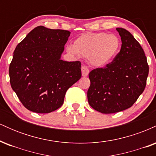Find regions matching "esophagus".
I'll return each mask as SVG.
<instances>
[{
  "label": "esophagus",
  "instance_id": "esophagus-1",
  "mask_svg": "<svg viewBox=\"0 0 156 156\" xmlns=\"http://www.w3.org/2000/svg\"><path fill=\"white\" fill-rule=\"evenodd\" d=\"M81 72H82V76L83 77H86L89 75V69L88 68V67H87V66H83V67H81Z\"/></svg>",
  "mask_w": 156,
  "mask_h": 156
}]
</instances>
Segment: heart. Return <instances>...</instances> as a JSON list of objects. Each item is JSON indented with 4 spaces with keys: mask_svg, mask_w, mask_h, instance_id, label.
I'll use <instances>...</instances> for the list:
<instances>
[{
    "mask_svg": "<svg viewBox=\"0 0 156 156\" xmlns=\"http://www.w3.org/2000/svg\"><path fill=\"white\" fill-rule=\"evenodd\" d=\"M120 48V41L116 35L104 32L85 33L75 39L73 46L67 51L75 55H82L89 58L95 67H103L112 62Z\"/></svg>",
    "mask_w": 156,
    "mask_h": 156,
    "instance_id": "b5f03b06",
    "label": "heart"
}]
</instances>
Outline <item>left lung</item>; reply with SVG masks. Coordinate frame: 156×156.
<instances>
[{
	"mask_svg": "<svg viewBox=\"0 0 156 156\" xmlns=\"http://www.w3.org/2000/svg\"><path fill=\"white\" fill-rule=\"evenodd\" d=\"M117 31L122 46L112 62L89 74V104L102 114H113L130 108L144 92L149 65L140 44L129 31Z\"/></svg>",
	"mask_w": 156,
	"mask_h": 156,
	"instance_id": "left-lung-1",
	"label": "left lung"
}]
</instances>
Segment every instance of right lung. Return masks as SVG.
Instances as JSON below:
<instances>
[{"label":"right lung","instance_id":"add662e5","mask_svg":"<svg viewBox=\"0 0 156 156\" xmlns=\"http://www.w3.org/2000/svg\"><path fill=\"white\" fill-rule=\"evenodd\" d=\"M70 32L38 26L14 51L10 84L28 110L47 114L60 108L67 89L81 77V63L60 59Z\"/></svg>","mask_w":156,"mask_h":156}]
</instances>
